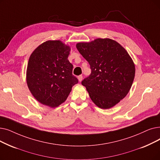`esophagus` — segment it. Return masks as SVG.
<instances>
[{"instance_id": "1", "label": "esophagus", "mask_w": 160, "mask_h": 160, "mask_svg": "<svg viewBox=\"0 0 160 160\" xmlns=\"http://www.w3.org/2000/svg\"><path fill=\"white\" fill-rule=\"evenodd\" d=\"M82 78H83V77H82V75H80V76H78V81H79V82H81L82 80Z\"/></svg>"}]
</instances>
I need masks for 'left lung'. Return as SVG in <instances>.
Instances as JSON below:
<instances>
[{
  "mask_svg": "<svg viewBox=\"0 0 160 160\" xmlns=\"http://www.w3.org/2000/svg\"><path fill=\"white\" fill-rule=\"evenodd\" d=\"M76 48L92 69L91 74L82 82L90 98L100 108L113 107L128 95L133 84V59L122 45L110 38L79 42Z\"/></svg>",
  "mask_w": 160,
  "mask_h": 160,
  "instance_id": "obj_1",
  "label": "left lung"
}]
</instances>
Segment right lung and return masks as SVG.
I'll return each instance as SVG.
<instances>
[{
    "mask_svg": "<svg viewBox=\"0 0 160 160\" xmlns=\"http://www.w3.org/2000/svg\"><path fill=\"white\" fill-rule=\"evenodd\" d=\"M71 47L61 40L39 45L27 64L26 81L33 97L44 105L55 108L64 102L78 83L68 60Z\"/></svg>",
    "mask_w": 160,
    "mask_h": 160,
    "instance_id": "right-lung-1",
    "label": "right lung"
}]
</instances>
